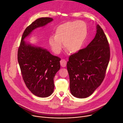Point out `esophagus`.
Listing matches in <instances>:
<instances>
[{
    "label": "esophagus",
    "instance_id": "esophagus-1",
    "mask_svg": "<svg viewBox=\"0 0 123 123\" xmlns=\"http://www.w3.org/2000/svg\"><path fill=\"white\" fill-rule=\"evenodd\" d=\"M67 61H66L64 59H62L61 61H60V64H61V65L62 66V67L64 68V67H65L66 65H67Z\"/></svg>",
    "mask_w": 123,
    "mask_h": 123
}]
</instances>
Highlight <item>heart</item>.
<instances>
[{
  "mask_svg": "<svg viewBox=\"0 0 123 123\" xmlns=\"http://www.w3.org/2000/svg\"><path fill=\"white\" fill-rule=\"evenodd\" d=\"M87 24L80 21L69 22L56 27L55 35H51L48 42L52 51L59 54L64 48L71 53L79 51L84 45L87 36Z\"/></svg>",
  "mask_w": 123,
  "mask_h": 123,
  "instance_id": "1",
  "label": "heart"
}]
</instances>
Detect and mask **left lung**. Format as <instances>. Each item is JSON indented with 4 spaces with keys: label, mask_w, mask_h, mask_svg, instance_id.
Returning a JSON list of instances; mask_svg holds the SVG:
<instances>
[{
    "label": "left lung",
    "mask_w": 123,
    "mask_h": 123,
    "mask_svg": "<svg viewBox=\"0 0 123 123\" xmlns=\"http://www.w3.org/2000/svg\"><path fill=\"white\" fill-rule=\"evenodd\" d=\"M110 56L107 37L97 25L94 39L86 48L70 55L67 62L70 90L73 96L87 98L100 85L105 76Z\"/></svg>",
    "instance_id": "1"
}]
</instances>
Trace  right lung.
<instances>
[{"instance_id": "right-lung-1", "label": "right lung", "mask_w": 123, "mask_h": 123, "mask_svg": "<svg viewBox=\"0 0 123 123\" xmlns=\"http://www.w3.org/2000/svg\"><path fill=\"white\" fill-rule=\"evenodd\" d=\"M53 20L49 17L39 18L28 26L18 51V61L25 85L35 96L41 98L48 97L53 92L54 78L60 69L61 59L45 49L26 44L24 39L36 28Z\"/></svg>"}]
</instances>
